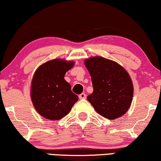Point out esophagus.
<instances>
[{
	"label": "esophagus",
	"instance_id": "esophagus-1",
	"mask_svg": "<svg viewBox=\"0 0 161 161\" xmlns=\"http://www.w3.org/2000/svg\"><path fill=\"white\" fill-rule=\"evenodd\" d=\"M79 97L80 99H84L86 98V94H85V93H81V94L79 96Z\"/></svg>",
	"mask_w": 161,
	"mask_h": 161
}]
</instances>
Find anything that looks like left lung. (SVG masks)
Segmentation results:
<instances>
[{
    "instance_id": "left-lung-1",
    "label": "left lung",
    "mask_w": 161,
    "mask_h": 161,
    "mask_svg": "<svg viewBox=\"0 0 161 161\" xmlns=\"http://www.w3.org/2000/svg\"><path fill=\"white\" fill-rule=\"evenodd\" d=\"M84 63L93 87L87 99L95 111L108 119L125 114L131 106L134 93L129 73L114 61L102 56L90 57Z\"/></svg>"
}]
</instances>
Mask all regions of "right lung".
<instances>
[{
	"label": "right lung",
	"instance_id": "add662e5",
	"mask_svg": "<svg viewBox=\"0 0 161 161\" xmlns=\"http://www.w3.org/2000/svg\"><path fill=\"white\" fill-rule=\"evenodd\" d=\"M74 64V61L55 58L42 64L36 70L30 97L36 111L46 119H62L78 100V96L71 91L70 85L64 78Z\"/></svg>",
	"mask_w": 161,
	"mask_h": 161
}]
</instances>
